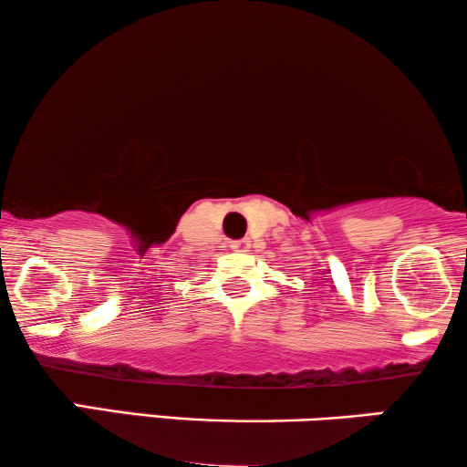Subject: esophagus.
<instances>
[{
  "instance_id": "esophagus-1",
  "label": "esophagus",
  "mask_w": 467,
  "mask_h": 467,
  "mask_svg": "<svg viewBox=\"0 0 467 467\" xmlns=\"http://www.w3.org/2000/svg\"><path fill=\"white\" fill-rule=\"evenodd\" d=\"M248 244H251V240H248V238H242V240H235V242H232V244H229V246H232L234 251H246Z\"/></svg>"
}]
</instances>
